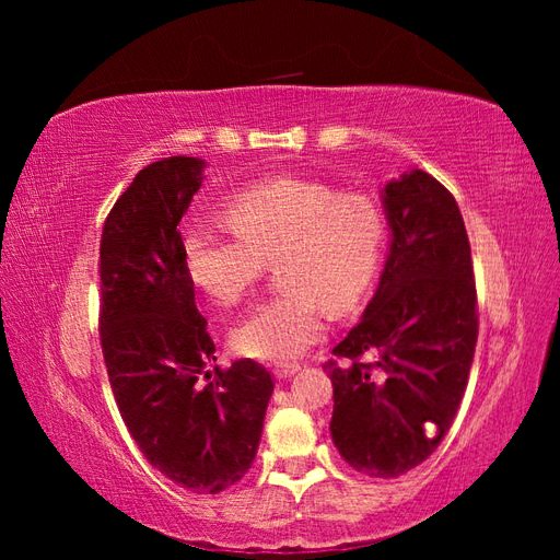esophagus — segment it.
I'll use <instances>...</instances> for the list:
<instances>
[{
    "mask_svg": "<svg viewBox=\"0 0 560 560\" xmlns=\"http://www.w3.org/2000/svg\"><path fill=\"white\" fill-rule=\"evenodd\" d=\"M299 369H301L299 364H276L273 374H276V378H292Z\"/></svg>",
    "mask_w": 560,
    "mask_h": 560,
    "instance_id": "esophagus-1",
    "label": "esophagus"
}]
</instances>
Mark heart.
Masks as SVG:
<instances>
[{
  "instance_id": "1",
  "label": "heart",
  "mask_w": 560,
  "mask_h": 560,
  "mask_svg": "<svg viewBox=\"0 0 560 560\" xmlns=\"http://www.w3.org/2000/svg\"><path fill=\"white\" fill-rule=\"evenodd\" d=\"M235 235L194 226L182 238L186 276L219 306L241 303L270 261L284 294L259 303L231 334L249 360L287 362L327 334L322 303L348 308L374 282L385 212L366 194H341L306 177H276L235 194L224 208Z\"/></svg>"
}]
</instances>
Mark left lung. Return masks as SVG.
Returning a JSON list of instances; mask_svg holds the SVG:
<instances>
[{
	"label": "left lung",
	"instance_id": "1",
	"mask_svg": "<svg viewBox=\"0 0 560 560\" xmlns=\"http://www.w3.org/2000/svg\"><path fill=\"white\" fill-rule=\"evenodd\" d=\"M389 229L383 273L358 327L327 362L331 442L343 460L395 479L442 444L463 401L477 348V287L463 214L428 173L381 189ZM369 351L374 363L359 358Z\"/></svg>",
	"mask_w": 560,
	"mask_h": 560
}]
</instances>
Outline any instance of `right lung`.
<instances>
[{
    "instance_id": "add662e5",
    "label": "right lung",
    "mask_w": 560,
    "mask_h": 560,
    "mask_svg": "<svg viewBox=\"0 0 560 560\" xmlns=\"http://www.w3.org/2000/svg\"><path fill=\"white\" fill-rule=\"evenodd\" d=\"M208 163L147 165L116 200L100 243V341L135 444L173 483L198 495L238 483L259 448L273 378L238 360L222 371L196 308L177 231ZM211 381L202 386L199 376Z\"/></svg>"
}]
</instances>
